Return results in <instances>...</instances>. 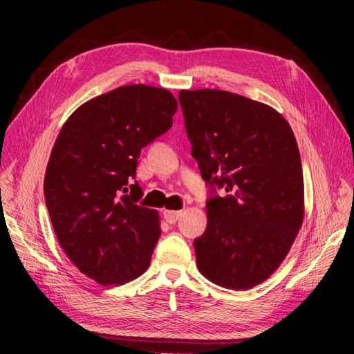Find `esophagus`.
I'll return each mask as SVG.
<instances>
[{
    "label": "esophagus",
    "mask_w": 354,
    "mask_h": 354,
    "mask_svg": "<svg viewBox=\"0 0 354 354\" xmlns=\"http://www.w3.org/2000/svg\"><path fill=\"white\" fill-rule=\"evenodd\" d=\"M180 211H164V218L169 223V224H174L177 220H178V217H180Z\"/></svg>",
    "instance_id": "34e87169"
}]
</instances>
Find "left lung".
<instances>
[{
    "instance_id": "left-lung-1",
    "label": "left lung",
    "mask_w": 354,
    "mask_h": 354,
    "mask_svg": "<svg viewBox=\"0 0 354 354\" xmlns=\"http://www.w3.org/2000/svg\"><path fill=\"white\" fill-rule=\"evenodd\" d=\"M185 127L209 186L208 224L194 241L212 283L250 289L283 261L304 217L301 158L291 127L270 106L223 90H181ZM217 188L227 196L215 195Z\"/></svg>"
}]
</instances>
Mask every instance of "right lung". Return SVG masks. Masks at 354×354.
I'll list each match as a JSON object with an SVG mask.
<instances>
[{
	"label": "right lung",
	"instance_id": "right-lung-1",
	"mask_svg": "<svg viewBox=\"0 0 354 354\" xmlns=\"http://www.w3.org/2000/svg\"><path fill=\"white\" fill-rule=\"evenodd\" d=\"M176 111L168 90L124 85L80 106L56 138L46 205L63 251L95 282L125 283L151 263L159 217L138 205L133 180L142 149L169 130Z\"/></svg>",
	"mask_w": 354,
	"mask_h": 354
}]
</instances>
